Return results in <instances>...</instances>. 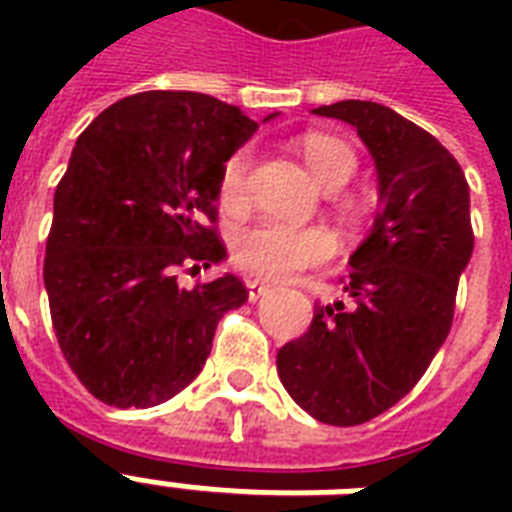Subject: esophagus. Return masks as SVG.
I'll list each match as a JSON object with an SVG mask.
<instances>
[{
	"label": "esophagus",
	"mask_w": 512,
	"mask_h": 512,
	"mask_svg": "<svg viewBox=\"0 0 512 512\" xmlns=\"http://www.w3.org/2000/svg\"><path fill=\"white\" fill-rule=\"evenodd\" d=\"M247 292H249V303H257V300H263V297L271 292V287L263 284V281H247Z\"/></svg>",
	"instance_id": "obj_1"
}]
</instances>
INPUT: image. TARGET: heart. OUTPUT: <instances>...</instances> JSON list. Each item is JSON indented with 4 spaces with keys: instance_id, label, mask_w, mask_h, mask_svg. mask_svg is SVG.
Masks as SVG:
<instances>
[{
    "instance_id": "b5f03b06",
    "label": "heart",
    "mask_w": 512,
    "mask_h": 512,
    "mask_svg": "<svg viewBox=\"0 0 512 512\" xmlns=\"http://www.w3.org/2000/svg\"><path fill=\"white\" fill-rule=\"evenodd\" d=\"M311 175L324 188H342L358 167L356 151L340 138L324 132H308L297 143ZM249 151L239 148L225 159L220 170V201L225 207H241L247 201ZM335 252V241L321 228H295L281 220H260L241 228L233 239V260L260 279H289L308 265L324 263Z\"/></svg>"
}]
</instances>
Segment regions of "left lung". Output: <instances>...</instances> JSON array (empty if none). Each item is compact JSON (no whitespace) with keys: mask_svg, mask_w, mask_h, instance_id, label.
I'll list each match as a JSON object with an SVG mask.
<instances>
[{"mask_svg":"<svg viewBox=\"0 0 512 512\" xmlns=\"http://www.w3.org/2000/svg\"><path fill=\"white\" fill-rule=\"evenodd\" d=\"M350 124L372 154V231L350 255L348 300L316 305L311 329L276 356L281 385L327 425H361L417 385L452 329L473 255L470 188L430 132L372 100L313 108Z\"/></svg>","mask_w":512,"mask_h":512,"instance_id":"left-lung-1","label":"left lung"}]
</instances>
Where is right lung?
<instances>
[{
  "label": "right lung",
  "mask_w": 512,
  "mask_h": 512,
  "mask_svg": "<svg viewBox=\"0 0 512 512\" xmlns=\"http://www.w3.org/2000/svg\"><path fill=\"white\" fill-rule=\"evenodd\" d=\"M255 130L212 95L151 90L76 140L55 188L44 289L68 366L103 404L170 401L201 372L223 313L247 303L231 273L185 289L177 271L225 260L207 223L225 159Z\"/></svg>",
  "instance_id": "obj_1"
}]
</instances>
